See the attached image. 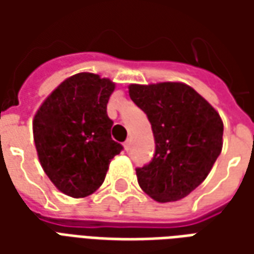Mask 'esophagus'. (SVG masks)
Listing matches in <instances>:
<instances>
[{
	"label": "esophagus",
	"mask_w": 254,
	"mask_h": 254,
	"mask_svg": "<svg viewBox=\"0 0 254 254\" xmlns=\"http://www.w3.org/2000/svg\"><path fill=\"white\" fill-rule=\"evenodd\" d=\"M124 147H125L127 151H129V149H130V140H127V141L124 143Z\"/></svg>",
	"instance_id": "34e87169"
}]
</instances>
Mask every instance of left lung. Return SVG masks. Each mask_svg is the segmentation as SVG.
<instances>
[{
	"mask_svg": "<svg viewBox=\"0 0 254 254\" xmlns=\"http://www.w3.org/2000/svg\"><path fill=\"white\" fill-rule=\"evenodd\" d=\"M129 96L147 114L155 138L154 158L136 169L138 185L159 202L187 197L222 152L218 111L184 83L130 84Z\"/></svg>",
	"mask_w": 254,
	"mask_h": 254,
	"instance_id": "obj_1",
	"label": "left lung"
}]
</instances>
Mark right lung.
Instances as JSON below:
<instances>
[{
  "label": "right lung",
  "instance_id": "obj_1",
  "mask_svg": "<svg viewBox=\"0 0 254 254\" xmlns=\"http://www.w3.org/2000/svg\"><path fill=\"white\" fill-rule=\"evenodd\" d=\"M116 84L77 73L58 85L34 118V140L43 170L60 190L74 197L94 193L110 160L124 147L111 138L107 103Z\"/></svg>",
  "mask_w": 254,
  "mask_h": 254
}]
</instances>
